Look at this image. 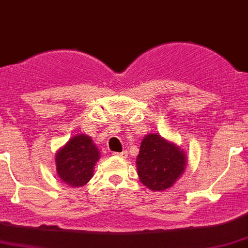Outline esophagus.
I'll use <instances>...</instances> for the list:
<instances>
[{"label": "esophagus", "instance_id": "1", "mask_svg": "<svg viewBox=\"0 0 248 248\" xmlns=\"http://www.w3.org/2000/svg\"><path fill=\"white\" fill-rule=\"evenodd\" d=\"M114 156H116V157H120V158H127V156H128V153H127L126 150L122 151V153H114Z\"/></svg>", "mask_w": 248, "mask_h": 248}]
</instances>
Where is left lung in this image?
<instances>
[{
  "label": "left lung",
  "instance_id": "1",
  "mask_svg": "<svg viewBox=\"0 0 248 248\" xmlns=\"http://www.w3.org/2000/svg\"><path fill=\"white\" fill-rule=\"evenodd\" d=\"M136 165L141 183L154 192H160L178 180L186 166V156L160 135L149 134L141 143Z\"/></svg>",
  "mask_w": 248,
  "mask_h": 248
}]
</instances>
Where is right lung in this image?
Listing matches in <instances>:
<instances>
[{
	"mask_svg": "<svg viewBox=\"0 0 248 248\" xmlns=\"http://www.w3.org/2000/svg\"><path fill=\"white\" fill-rule=\"evenodd\" d=\"M99 159V151L91 137L80 134L71 137L55 156L60 179L71 187L84 186L93 174V166Z\"/></svg>",
	"mask_w": 248,
	"mask_h": 248,
	"instance_id": "right-lung-1",
	"label": "right lung"
}]
</instances>
